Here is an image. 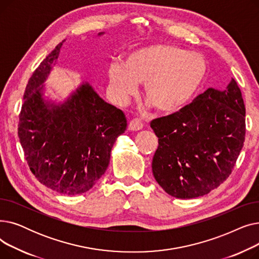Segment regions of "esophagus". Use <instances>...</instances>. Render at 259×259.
Masks as SVG:
<instances>
[{
  "label": "esophagus",
  "mask_w": 259,
  "mask_h": 259,
  "mask_svg": "<svg viewBox=\"0 0 259 259\" xmlns=\"http://www.w3.org/2000/svg\"><path fill=\"white\" fill-rule=\"evenodd\" d=\"M143 127H144L143 122H141L139 119H132L129 121L128 130L129 131H139V130H142Z\"/></svg>",
  "instance_id": "34e87169"
}]
</instances>
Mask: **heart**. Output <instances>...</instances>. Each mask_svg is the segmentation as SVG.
I'll use <instances>...</instances> for the list:
<instances>
[{"label":"heart","instance_id":"1","mask_svg":"<svg viewBox=\"0 0 259 259\" xmlns=\"http://www.w3.org/2000/svg\"><path fill=\"white\" fill-rule=\"evenodd\" d=\"M205 58L182 47L156 44L128 52L121 65L108 70L110 92L118 102L127 101L144 84V99L162 115L182 112L205 83Z\"/></svg>","mask_w":259,"mask_h":259}]
</instances>
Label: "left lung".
<instances>
[{"instance_id":"obj_1","label":"left lung","mask_w":259,"mask_h":259,"mask_svg":"<svg viewBox=\"0 0 259 259\" xmlns=\"http://www.w3.org/2000/svg\"><path fill=\"white\" fill-rule=\"evenodd\" d=\"M158 147L155 181L169 195L208 194L232 172L246 135V108L234 78L224 90L209 88L180 113L150 124Z\"/></svg>"}]
</instances>
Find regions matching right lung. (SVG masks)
<instances>
[{"mask_svg": "<svg viewBox=\"0 0 259 259\" xmlns=\"http://www.w3.org/2000/svg\"><path fill=\"white\" fill-rule=\"evenodd\" d=\"M104 32L98 33V36ZM65 39L39 64L24 93L18 134L37 181L64 195L83 194L106 172L111 149L127 128L121 110L83 81L64 101L46 95Z\"/></svg>", "mask_w": 259, "mask_h": 259, "instance_id": "1", "label": "right lung"}]
</instances>
